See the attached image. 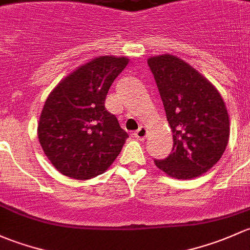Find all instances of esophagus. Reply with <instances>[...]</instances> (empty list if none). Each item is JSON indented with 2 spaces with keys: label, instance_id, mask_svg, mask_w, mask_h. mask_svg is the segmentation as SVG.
Here are the masks:
<instances>
[{
  "label": "esophagus",
  "instance_id": "34e87169",
  "mask_svg": "<svg viewBox=\"0 0 250 250\" xmlns=\"http://www.w3.org/2000/svg\"><path fill=\"white\" fill-rule=\"evenodd\" d=\"M133 136H135L137 140L144 141L146 138V136H148V128L142 126V127H140L137 131H136L135 133H133Z\"/></svg>",
  "mask_w": 250,
  "mask_h": 250
}]
</instances>
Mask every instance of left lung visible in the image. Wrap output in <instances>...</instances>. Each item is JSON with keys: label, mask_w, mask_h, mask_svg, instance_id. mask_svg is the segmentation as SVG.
<instances>
[{"label": "left lung", "mask_w": 250, "mask_h": 250, "mask_svg": "<svg viewBox=\"0 0 250 250\" xmlns=\"http://www.w3.org/2000/svg\"><path fill=\"white\" fill-rule=\"evenodd\" d=\"M148 65L173 133L171 154L154 163L172 178H196L220 160L228 146L225 102L208 79L177 56H151Z\"/></svg>", "instance_id": "8db88e82"}]
</instances>
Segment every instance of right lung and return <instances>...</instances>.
Returning a JSON list of instances; mask_svg holds the SVG:
<instances>
[{
    "mask_svg": "<svg viewBox=\"0 0 250 250\" xmlns=\"http://www.w3.org/2000/svg\"><path fill=\"white\" fill-rule=\"evenodd\" d=\"M127 63L126 56L95 58L49 94L38 123V140L48 160L63 176L94 178L122 151L128 135L106 109L104 101Z\"/></svg>",
    "mask_w": 250,
    "mask_h": 250,
    "instance_id": "add662e5",
    "label": "right lung"
}]
</instances>
